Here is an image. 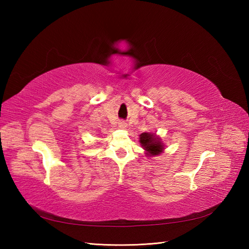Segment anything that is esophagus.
<instances>
[{
  "mask_svg": "<svg viewBox=\"0 0 249 249\" xmlns=\"http://www.w3.org/2000/svg\"><path fill=\"white\" fill-rule=\"evenodd\" d=\"M119 127L121 129H126V127H127V123H126V122H124V121H121L119 123Z\"/></svg>",
  "mask_w": 249,
  "mask_h": 249,
  "instance_id": "esophagus-1",
  "label": "esophagus"
}]
</instances>
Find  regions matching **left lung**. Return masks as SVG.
<instances>
[{
  "label": "left lung",
  "mask_w": 249,
  "mask_h": 249,
  "mask_svg": "<svg viewBox=\"0 0 249 249\" xmlns=\"http://www.w3.org/2000/svg\"><path fill=\"white\" fill-rule=\"evenodd\" d=\"M139 142L147 157L160 155L165 150L161 138L154 133H142L139 136Z\"/></svg>",
  "instance_id": "1"
}]
</instances>
